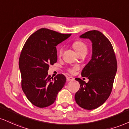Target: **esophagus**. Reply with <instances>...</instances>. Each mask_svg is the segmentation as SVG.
I'll use <instances>...</instances> for the list:
<instances>
[{"instance_id": "34e87169", "label": "esophagus", "mask_w": 129, "mask_h": 129, "mask_svg": "<svg viewBox=\"0 0 129 129\" xmlns=\"http://www.w3.org/2000/svg\"><path fill=\"white\" fill-rule=\"evenodd\" d=\"M67 79L68 81H73L74 79L72 77H67Z\"/></svg>"}]
</instances>
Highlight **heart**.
I'll return each mask as SVG.
<instances>
[{
	"mask_svg": "<svg viewBox=\"0 0 129 129\" xmlns=\"http://www.w3.org/2000/svg\"><path fill=\"white\" fill-rule=\"evenodd\" d=\"M73 47L75 49V50L76 51V52L78 53V55H79L80 53H81L82 52H87V46H86V44L85 43H83L82 41H76L73 43L72 44ZM62 50L63 49L62 47H60L59 50V55H61L62 53ZM77 70L76 67H72L69 68L68 69V71L70 73L73 74L75 71Z\"/></svg>",
	"mask_w": 129,
	"mask_h": 129,
	"instance_id": "b5f03b06",
	"label": "heart"
}]
</instances>
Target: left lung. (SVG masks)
I'll list each match as a JSON object with an SVG mask.
<instances>
[{
	"label": "left lung",
	"instance_id": "obj_1",
	"mask_svg": "<svg viewBox=\"0 0 129 129\" xmlns=\"http://www.w3.org/2000/svg\"><path fill=\"white\" fill-rule=\"evenodd\" d=\"M92 43L91 59L82 71V76L89 79L88 83L80 78V88L75 94L77 105L85 109L99 108L111 94L117 70V62L109 40L99 30H90L80 36Z\"/></svg>",
	"mask_w": 129,
	"mask_h": 129
}]
</instances>
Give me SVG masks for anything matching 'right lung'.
Here are the masks:
<instances>
[{
  "instance_id": "1",
  "label": "right lung",
  "mask_w": 129,
  "mask_h": 129,
  "mask_svg": "<svg viewBox=\"0 0 129 129\" xmlns=\"http://www.w3.org/2000/svg\"><path fill=\"white\" fill-rule=\"evenodd\" d=\"M71 35L41 28L32 34L23 46L19 58L21 88L35 106L46 108L53 103L66 83L63 74L53 78L47 71L58 59L56 46Z\"/></svg>"
}]
</instances>
